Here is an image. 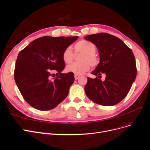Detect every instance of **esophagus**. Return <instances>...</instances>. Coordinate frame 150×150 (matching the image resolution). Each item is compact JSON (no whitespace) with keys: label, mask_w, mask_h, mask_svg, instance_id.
<instances>
[{"label":"esophagus","mask_w":150,"mask_h":150,"mask_svg":"<svg viewBox=\"0 0 150 150\" xmlns=\"http://www.w3.org/2000/svg\"><path fill=\"white\" fill-rule=\"evenodd\" d=\"M74 76H75V79L76 80H78V78H80V75H76V74H75V75H74Z\"/></svg>","instance_id":"obj_1"}]
</instances>
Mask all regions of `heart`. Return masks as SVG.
<instances>
[{
  "label": "heart",
  "instance_id": "obj_1",
  "mask_svg": "<svg viewBox=\"0 0 150 150\" xmlns=\"http://www.w3.org/2000/svg\"><path fill=\"white\" fill-rule=\"evenodd\" d=\"M75 49L76 53H83L80 58L81 62H74L68 65L66 67L67 72L81 75L90 69L91 65L94 67L98 64V60L95 54L96 52L95 44L88 41L81 40L75 44ZM74 56V53L70 46L66 47L62 53L63 61L67 64L73 61Z\"/></svg>",
  "mask_w": 150,
  "mask_h": 150
}]
</instances>
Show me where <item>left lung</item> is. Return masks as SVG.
I'll return each mask as SVG.
<instances>
[{
  "instance_id": "obj_1",
  "label": "left lung",
  "mask_w": 150,
  "mask_h": 150,
  "mask_svg": "<svg viewBox=\"0 0 150 150\" xmlns=\"http://www.w3.org/2000/svg\"><path fill=\"white\" fill-rule=\"evenodd\" d=\"M97 47L100 62L92 74L96 78H88L84 91L88 97L103 106H114L123 100L134 81L137 69L132 50L121 39L106 33L84 37ZM106 75L105 80L99 79Z\"/></svg>"
}]
</instances>
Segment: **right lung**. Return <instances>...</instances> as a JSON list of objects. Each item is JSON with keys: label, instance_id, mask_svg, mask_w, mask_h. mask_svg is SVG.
<instances>
[{"label": "right lung", "instance_id": "add662e5", "mask_svg": "<svg viewBox=\"0 0 150 150\" xmlns=\"http://www.w3.org/2000/svg\"><path fill=\"white\" fill-rule=\"evenodd\" d=\"M78 38V36H45L33 41L19 52L14 80L22 97L30 106L40 111H48L66 98L75 78L73 73H61L65 67L62 53ZM53 69L58 75L52 79Z\"/></svg>", "mask_w": 150, "mask_h": 150}]
</instances>
